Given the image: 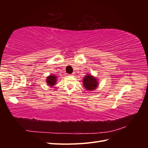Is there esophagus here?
I'll list each match as a JSON object with an SVG mask.
<instances>
[{
    "instance_id": "1",
    "label": "esophagus",
    "mask_w": 148,
    "mask_h": 148,
    "mask_svg": "<svg viewBox=\"0 0 148 148\" xmlns=\"http://www.w3.org/2000/svg\"><path fill=\"white\" fill-rule=\"evenodd\" d=\"M69 76H74V74H69Z\"/></svg>"
}]
</instances>
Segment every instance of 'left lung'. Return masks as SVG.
<instances>
[{
	"mask_svg": "<svg viewBox=\"0 0 148 148\" xmlns=\"http://www.w3.org/2000/svg\"><path fill=\"white\" fill-rule=\"evenodd\" d=\"M83 84L84 88L89 91L95 90L98 85L97 79L90 74H88L84 77V79H83Z\"/></svg>",
	"mask_w": 148,
	"mask_h": 148,
	"instance_id": "left-lung-1",
	"label": "left lung"
}]
</instances>
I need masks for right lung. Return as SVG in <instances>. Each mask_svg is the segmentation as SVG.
<instances>
[{
    "label": "right lung",
    "mask_w": 148,
    "mask_h": 148,
    "mask_svg": "<svg viewBox=\"0 0 148 148\" xmlns=\"http://www.w3.org/2000/svg\"><path fill=\"white\" fill-rule=\"evenodd\" d=\"M46 82L48 84L49 86H53L55 84L56 81V77L55 76H49L47 77Z\"/></svg>",
    "instance_id": "obj_1"
}]
</instances>
